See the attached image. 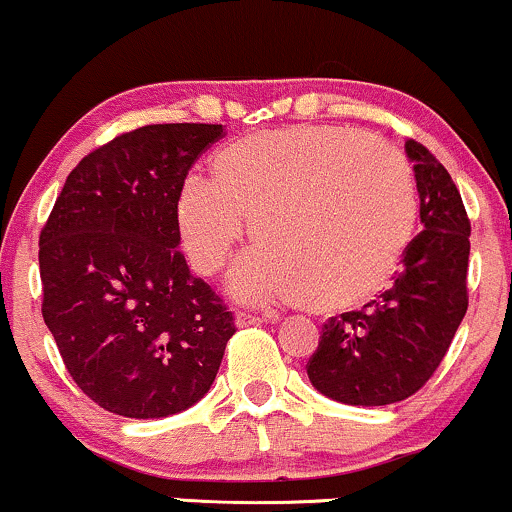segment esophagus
Instances as JSON below:
<instances>
[{"label": "esophagus", "instance_id": "esophagus-1", "mask_svg": "<svg viewBox=\"0 0 512 512\" xmlns=\"http://www.w3.org/2000/svg\"><path fill=\"white\" fill-rule=\"evenodd\" d=\"M278 316H257V314H248V312H238L236 314V326L245 328V326H260V323L267 321H276Z\"/></svg>", "mask_w": 512, "mask_h": 512}]
</instances>
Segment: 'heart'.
I'll use <instances>...</instances> for the list:
<instances>
[{
  "mask_svg": "<svg viewBox=\"0 0 512 512\" xmlns=\"http://www.w3.org/2000/svg\"><path fill=\"white\" fill-rule=\"evenodd\" d=\"M212 177L181 184V248L200 274H217L252 219L267 245L231 274V290L248 302L357 309L390 286L416 226L409 167L357 129L245 134L217 151Z\"/></svg>",
  "mask_w": 512,
  "mask_h": 512,
  "instance_id": "obj_1",
  "label": "heart"
}]
</instances>
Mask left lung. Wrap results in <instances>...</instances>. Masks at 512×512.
<instances>
[{"label":"left lung","instance_id":"left-lung-1","mask_svg":"<svg viewBox=\"0 0 512 512\" xmlns=\"http://www.w3.org/2000/svg\"><path fill=\"white\" fill-rule=\"evenodd\" d=\"M404 151L423 231L380 300L323 326L307 366L316 390L349 406H385L418 392L442 364L468 309L470 222L461 193L428 148L406 139Z\"/></svg>","mask_w":512,"mask_h":512}]
</instances>
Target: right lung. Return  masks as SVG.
<instances>
[{
    "instance_id": "right-lung-1",
    "label": "right lung",
    "mask_w": 512,
    "mask_h": 512,
    "mask_svg": "<svg viewBox=\"0 0 512 512\" xmlns=\"http://www.w3.org/2000/svg\"><path fill=\"white\" fill-rule=\"evenodd\" d=\"M222 125H146L68 174L40 236L42 316L77 387L125 418L208 394L236 333L179 252L177 196Z\"/></svg>"
}]
</instances>
